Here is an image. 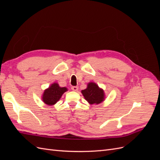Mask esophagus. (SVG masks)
<instances>
[{
    "label": "esophagus",
    "instance_id": "esophagus-1",
    "mask_svg": "<svg viewBox=\"0 0 160 160\" xmlns=\"http://www.w3.org/2000/svg\"><path fill=\"white\" fill-rule=\"evenodd\" d=\"M78 89H79V88L77 86H72V88H71V89L72 90V91H78Z\"/></svg>",
    "mask_w": 160,
    "mask_h": 160
}]
</instances>
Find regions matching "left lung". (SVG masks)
<instances>
[{
    "label": "left lung",
    "instance_id": "obj_1",
    "mask_svg": "<svg viewBox=\"0 0 160 160\" xmlns=\"http://www.w3.org/2000/svg\"><path fill=\"white\" fill-rule=\"evenodd\" d=\"M85 99L90 104H99L104 99V93L103 89H100L98 85L94 83H89L88 88L81 91Z\"/></svg>",
    "mask_w": 160,
    "mask_h": 160
}]
</instances>
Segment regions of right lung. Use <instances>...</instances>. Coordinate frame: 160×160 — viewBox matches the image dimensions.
Instances as JSON below:
<instances>
[{"mask_svg":"<svg viewBox=\"0 0 160 160\" xmlns=\"http://www.w3.org/2000/svg\"><path fill=\"white\" fill-rule=\"evenodd\" d=\"M67 91L66 88H60L57 83H53L50 88L44 91L42 95L43 102L49 105H54L60 99L62 95Z\"/></svg>","mask_w":160,"mask_h":160,"instance_id":"1","label":"right lung"}]
</instances>
